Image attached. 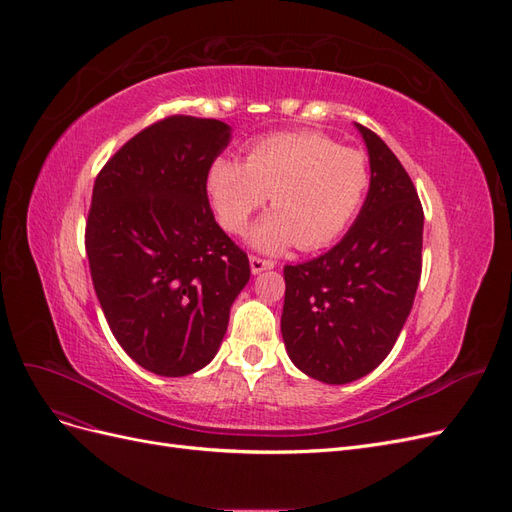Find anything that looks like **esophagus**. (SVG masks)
<instances>
[{"label":"esophagus","instance_id":"obj_1","mask_svg":"<svg viewBox=\"0 0 512 512\" xmlns=\"http://www.w3.org/2000/svg\"><path fill=\"white\" fill-rule=\"evenodd\" d=\"M275 262L273 260H265V258H258V256H250V269L254 275L267 271V269H273Z\"/></svg>","mask_w":512,"mask_h":512}]
</instances>
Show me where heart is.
I'll list each match as a JSON object with an SVG mask.
<instances>
[{
  "instance_id": "heart-1",
  "label": "heart",
  "mask_w": 512,
  "mask_h": 512,
  "mask_svg": "<svg viewBox=\"0 0 512 512\" xmlns=\"http://www.w3.org/2000/svg\"><path fill=\"white\" fill-rule=\"evenodd\" d=\"M367 188L363 153L318 132L267 136L247 147L245 162L220 156L207 170L209 200L228 232H243L271 198L273 211L247 235L267 254L294 243L301 250L333 243L359 213Z\"/></svg>"
}]
</instances>
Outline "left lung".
Instances as JSON below:
<instances>
[{
  "label": "left lung",
  "instance_id": "left-lung-1",
  "mask_svg": "<svg viewBox=\"0 0 512 512\" xmlns=\"http://www.w3.org/2000/svg\"><path fill=\"white\" fill-rule=\"evenodd\" d=\"M369 153V192L333 250L284 267L282 337L290 361L327 384L374 371L404 329L421 280L423 207L406 168L354 123Z\"/></svg>",
  "mask_w": 512,
  "mask_h": 512
}]
</instances>
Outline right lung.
<instances>
[{"label": "right lung", "instance_id": "right-lung-1", "mask_svg": "<svg viewBox=\"0 0 512 512\" xmlns=\"http://www.w3.org/2000/svg\"><path fill=\"white\" fill-rule=\"evenodd\" d=\"M230 134L218 119L166 117L130 138L94 183L91 280L119 346L151 374L209 365L250 282V260L207 198V170Z\"/></svg>", "mask_w": 512, "mask_h": 512}]
</instances>
